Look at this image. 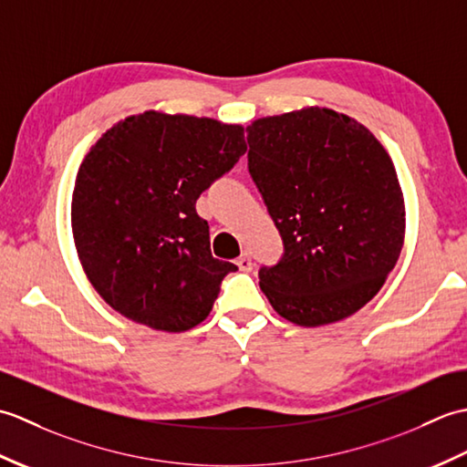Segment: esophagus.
Segmentation results:
<instances>
[{"mask_svg":"<svg viewBox=\"0 0 467 467\" xmlns=\"http://www.w3.org/2000/svg\"><path fill=\"white\" fill-rule=\"evenodd\" d=\"M236 266H239L243 273L253 271V259L249 256V253H244L239 256V259H236Z\"/></svg>","mask_w":467,"mask_h":467,"instance_id":"1","label":"esophagus"}]
</instances>
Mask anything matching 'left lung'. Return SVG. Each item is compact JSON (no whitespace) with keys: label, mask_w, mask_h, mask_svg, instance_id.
<instances>
[{"label":"left lung","mask_w":467,"mask_h":467,"mask_svg":"<svg viewBox=\"0 0 467 467\" xmlns=\"http://www.w3.org/2000/svg\"><path fill=\"white\" fill-rule=\"evenodd\" d=\"M249 172L285 244L259 271L273 309L301 327L341 321L400 259L405 204L381 142L353 118L303 108L246 126Z\"/></svg>","instance_id":"left-lung-1"}]
</instances>
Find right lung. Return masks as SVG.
Returning <instances> with one entry per match:
<instances>
[{"label": "right lung", "mask_w": 467, "mask_h": 467, "mask_svg": "<svg viewBox=\"0 0 467 467\" xmlns=\"http://www.w3.org/2000/svg\"><path fill=\"white\" fill-rule=\"evenodd\" d=\"M246 152L243 126L148 110L114 124L80 164L72 233L84 273L126 319L182 333L228 273L196 201Z\"/></svg>", "instance_id": "obj_1"}]
</instances>
